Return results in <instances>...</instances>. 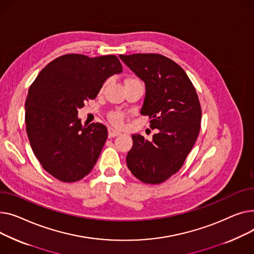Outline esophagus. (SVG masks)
Wrapping results in <instances>:
<instances>
[{
	"mask_svg": "<svg viewBox=\"0 0 254 254\" xmlns=\"http://www.w3.org/2000/svg\"><path fill=\"white\" fill-rule=\"evenodd\" d=\"M120 134H121V132L119 130H117L113 127H109V137H115V136L120 135Z\"/></svg>",
	"mask_w": 254,
	"mask_h": 254,
	"instance_id": "1",
	"label": "esophagus"
}]
</instances>
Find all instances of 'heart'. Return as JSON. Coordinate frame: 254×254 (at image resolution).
<instances>
[{"label": "heart", "mask_w": 254, "mask_h": 254, "mask_svg": "<svg viewBox=\"0 0 254 254\" xmlns=\"http://www.w3.org/2000/svg\"><path fill=\"white\" fill-rule=\"evenodd\" d=\"M134 80H138V79H136V78H130V79H128L126 82L134 81ZM107 83H108V82H106V83L103 84L102 89L104 88V86L107 85ZM109 119H110V121H111L114 125H116V126H121L122 123H123V120H124V114H122L121 112H113V113H111V114L109 115Z\"/></svg>", "instance_id": "1"}]
</instances>
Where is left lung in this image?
Wrapping results in <instances>:
<instances>
[{"mask_svg":"<svg viewBox=\"0 0 254 254\" xmlns=\"http://www.w3.org/2000/svg\"><path fill=\"white\" fill-rule=\"evenodd\" d=\"M120 58L145 83L140 114L158 129L152 140L133 134L127 166L140 182L159 185L182 168L196 142L202 118L198 94L186 71L166 56L136 53Z\"/></svg>","mask_w":254,"mask_h":254,"instance_id":"left-lung-1","label":"left lung"}]
</instances>
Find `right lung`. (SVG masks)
<instances>
[{
  "label": "right lung",
  "mask_w": 254,
  "mask_h": 254,
  "mask_svg": "<svg viewBox=\"0 0 254 254\" xmlns=\"http://www.w3.org/2000/svg\"><path fill=\"white\" fill-rule=\"evenodd\" d=\"M122 70L116 55L65 54L45 66L29 87L25 102L29 143L43 168L56 180L74 183L92 170L108 129L101 123L82 126L78 110L97 96L109 77Z\"/></svg>",
  "instance_id": "right-lung-1"
}]
</instances>
